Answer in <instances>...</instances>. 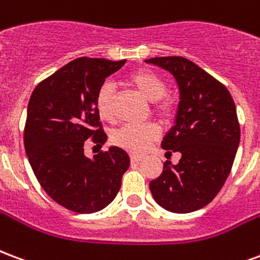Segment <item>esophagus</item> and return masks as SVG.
<instances>
[{"mask_svg":"<svg viewBox=\"0 0 260 260\" xmlns=\"http://www.w3.org/2000/svg\"><path fill=\"white\" fill-rule=\"evenodd\" d=\"M129 158H131V161H132V163H139V161L142 160L141 156H138V154H131Z\"/></svg>","mask_w":260,"mask_h":260,"instance_id":"1","label":"esophagus"}]
</instances>
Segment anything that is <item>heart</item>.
<instances>
[{
	"mask_svg": "<svg viewBox=\"0 0 260 260\" xmlns=\"http://www.w3.org/2000/svg\"><path fill=\"white\" fill-rule=\"evenodd\" d=\"M128 83L143 99L153 103V110L161 118H169L174 110L173 99L166 94V80L152 69H136L128 75ZM114 86L104 82L96 94V110L99 117L104 121L114 119ZM158 128L156 125H125L115 131L111 136L114 145L132 153H142L156 141Z\"/></svg>",
	"mask_w": 260,
	"mask_h": 260,
	"instance_id": "heart-1",
	"label": "heart"
}]
</instances>
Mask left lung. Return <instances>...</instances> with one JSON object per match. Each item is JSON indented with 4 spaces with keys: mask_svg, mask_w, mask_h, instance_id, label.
<instances>
[{
    "mask_svg": "<svg viewBox=\"0 0 260 260\" xmlns=\"http://www.w3.org/2000/svg\"><path fill=\"white\" fill-rule=\"evenodd\" d=\"M169 71L178 83L175 124L161 147L180 152L178 164L166 161L149 188L157 205L173 213H191L214 199L229 177L240 145V124L227 87L184 57L146 59Z\"/></svg>",
    "mask_w": 260,
    "mask_h": 260,
    "instance_id": "obj_1",
    "label": "left lung"
}]
</instances>
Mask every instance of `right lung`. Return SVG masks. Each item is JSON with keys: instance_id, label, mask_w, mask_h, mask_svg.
Instances as JSON below:
<instances>
[{"instance_id": "right-lung-1", "label": "right lung", "mask_w": 260, "mask_h": 260, "mask_svg": "<svg viewBox=\"0 0 260 260\" xmlns=\"http://www.w3.org/2000/svg\"><path fill=\"white\" fill-rule=\"evenodd\" d=\"M126 61L74 59L33 90L27 106L25 150L31 170L47 195L76 213H94L108 206L121 188L129 167L124 149L85 156V141L103 145L96 94L107 76Z\"/></svg>"}]
</instances>
